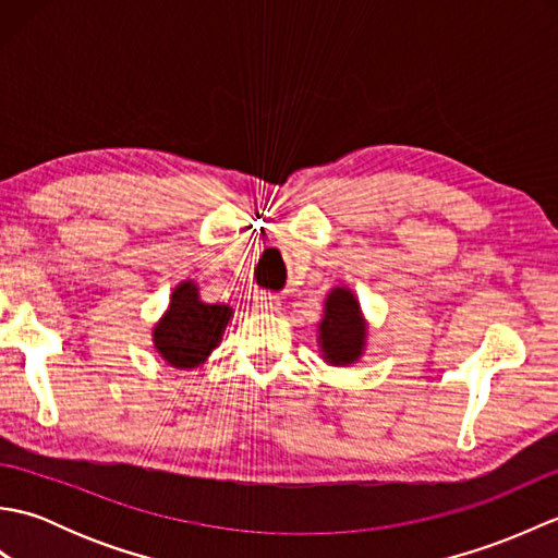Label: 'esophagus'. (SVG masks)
<instances>
[{"mask_svg":"<svg viewBox=\"0 0 558 558\" xmlns=\"http://www.w3.org/2000/svg\"><path fill=\"white\" fill-rule=\"evenodd\" d=\"M256 306H258L260 312H278L280 306H282V302H280L278 294H272V292H258V294H256Z\"/></svg>","mask_w":558,"mask_h":558,"instance_id":"obj_1","label":"esophagus"}]
</instances>
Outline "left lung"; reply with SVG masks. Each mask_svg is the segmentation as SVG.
Returning <instances> with one entry per match:
<instances>
[{
	"label": "left lung",
	"mask_w": 558,
	"mask_h": 558,
	"mask_svg": "<svg viewBox=\"0 0 558 558\" xmlns=\"http://www.w3.org/2000/svg\"><path fill=\"white\" fill-rule=\"evenodd\" d=\"M364 338L366 324L357 298L348 288L330 290L324 322L318 324V342H322L324 360L336 366L357 362L364 350Z\"/></svg>",
	"instance_id": "1"
}]
</instances>
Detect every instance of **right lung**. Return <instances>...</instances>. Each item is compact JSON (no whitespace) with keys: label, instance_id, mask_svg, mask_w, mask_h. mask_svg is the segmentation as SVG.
I'll return each instance as SVG.
<instances>
[{"label":"right lung","instance_id":"1","mask_svg":"<svg viewBox=\"0 0 558 558\" xmlns=\"http://www.w3.org/2000/svg\"><path fill=\"white\" fill-rule=\"evenodd\" d=\"M230 316V306L201 302L196 286L186 280L177 286L170 298V310L153 328V342L168 364L177 369H194L218 348Z\"/></svg>","mask_w":558,"mask_h":558}]
</instances>
